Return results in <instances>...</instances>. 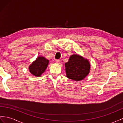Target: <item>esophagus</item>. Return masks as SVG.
Here are the masks:
<instances>
[{"label":"esophagus","mask_w":123,"mask_h":123,"mask_svg":"<svg viewBox=\"0 0 123 123\" xmlns=\"http://www.w3.org/2000/svg\"><path fill=\"white\" fill-rule=\"evenodd\" d=\"M55 62H56V63H57L58 64H60V61L59 60H56L55 61Z\"/></svg>","instance_id":"obj_1"}]
</instances>
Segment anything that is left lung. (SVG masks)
<instances>
[{
    "label": "left lung",
    "mask_w": 123,
    "mask_h": 123,
    "mask_svg": "<svg viewBox=\"0 0 123 123\" xmlns=\"http://www.w3.org/2000/svg\"><path fill=\"white\" fill-rule=\"evenodd\" d=\"M90 67L88 59L80 55H72L65 64L67 77L74 81L83 80L89 73Z\"/></svg>",
    "instance_id": "obj_1"
}]
</instances>
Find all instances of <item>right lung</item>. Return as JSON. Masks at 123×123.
I'll list each match as a JSON object with an SVG mask.
<instances>
[{
    "mask_svg": "<svg viewBox=\"0 0 123 123\" xmlns=\"http://www.w3.org/2000/svg\"><path fill=\"white\" fill-rule=\"evenodd\" d=\"M49 60L43 56H38L29 67L30 73L36 77H39L45 72L48 67Z\"/></svg>",
    "mask_w": 123,
    "mask_h": 123,
    "instance_id": "add662e5",
    "label": "right lung"
}]
</instances>
